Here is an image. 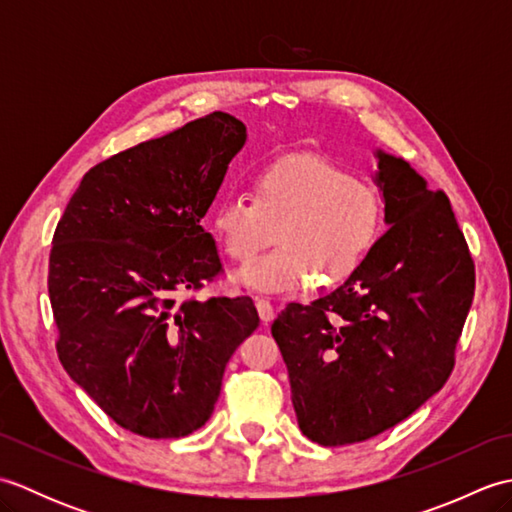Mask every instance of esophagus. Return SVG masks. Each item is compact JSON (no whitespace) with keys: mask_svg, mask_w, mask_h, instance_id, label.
<instances>
[{"mask_svg":"<svg viewBox=\"0 0 512 512\" xmlns=\"http://www.w3.org/2000/svg\"><path fill=\"white\" fill-rule=\"evenodd\" d=\"M255 306H257V312H259V319H262L266 325L275 319V308L268 299H257Z\"/></svg>","mask_w":512,"mask_h":512,"instance_id":"obj_1","label":"esophagus"}]
</instances>
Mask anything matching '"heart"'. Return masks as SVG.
<instances>
[{"instance_id":"obj_1","label":"heart","mask_w":512,"mask_h":512,"mask_svg":"<svg viewBox=\"0 0 512 512\" xmlns=\"http://www.w3.org/2000/svg\"><path fill=\"white\" fill-rule=\"evenodd\" d=\"M378 189L319 156L270 162L250 178V195H224L211 211L217 244L235 264H250L242 281L266 292L301 290L319 277L341 284L363 266L383 231Z\"/></svg>"}]
</instances>
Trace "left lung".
I'll return each instance as SVG.
<instances>
[{
  "mask_svg": "<svg viewBox=\"0 0 512 512\" xmlns=\"http://www.w3.org/2000/svg\"><path fill=\"white\" fill-rule=\"evenodd\" d=\"M389 231L345 284L273 323L299 429L321 447L363 442L442 389L475 295V264L444 191L378 154Z\"/></svg>",
  "mask_w": 512,
  "mask_h": 512,
  "instance_id": "left-lung-1",
  "label": "left lung"
}]
</instances>
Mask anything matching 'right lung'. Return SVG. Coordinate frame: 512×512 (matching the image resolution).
Wrapping results in <instances>:
<instances>
[{
	"label": "right lung",
	"mask_w": 512,
	"mask_h": 512,
	"mask_svg": "<svg viewBox=\"0 0 512 512\" xmlns=\"http://www.w3.org/2000/svg\"><path fill=\"white\" fill-rule=\"evenodd\" d=\"M246 127L213 112L85 173L54 228L57 354L118 427L182 438L211 418L228 358L257 330L250 297L195 299L224 273L200 220Z\"/></svg>",
	"instance_id": "right-lung-1"
}]
</instances>
